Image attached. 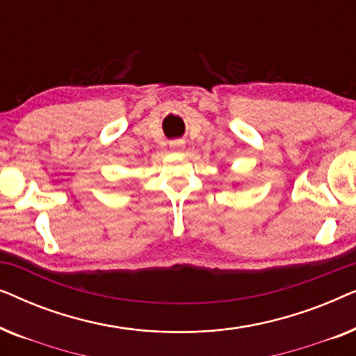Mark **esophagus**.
Instances as JSON below:
<instances>
[{
  "mask_svg": "<svg viewBox=\"0 0 356 356\" xmlns=\"http://www.w3.org/2000/svg\"><path fill=\"white\" fill-rule=\"evenodd\" d=\"M183 140H173V143H170V147L173 149H181L183 147Z\"/></svg>",
  "mask_w": 356,
  "mask_h": 356,
  "instance_id": "esophagus-1",
  "label": "esophagus"
}]
</instances>
